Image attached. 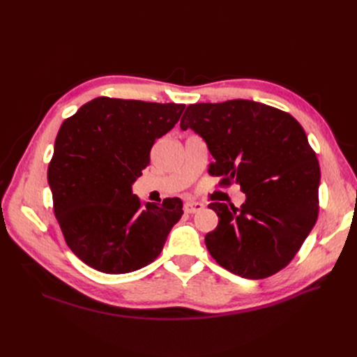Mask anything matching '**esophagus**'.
Returning a JSON list of instances; mask_svg holds the SVG:
<instances>
[{
	"label": "esophagus",
	"instance_id": "34e87169",
	"mask_svg": "<svg viewBox=\"0 0 357 357\" xmlns=\"http://www.w3.org/2000/svg\"><path fill=\"white\" fill-rule=\"evenodd\" d=\"M204 208V204L201 202H186L185 204V211L189 213V214H193V213H198Z\"/></svg>",
	"mask_w": 357,
	"mask_h": 357
}]
</instances>
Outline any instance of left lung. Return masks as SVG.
Returning <instances> with one entry per match:
<instances>
[{
    "mask_svg": "<svg viewBox=\"0 0 357 357\" xmlns=\"http://www.w3.org/2000/svg\"><path fill=\"white\" fill-rule=\"evenodd\" d=\"M180 128L207 143L210 176L236 183L240 208L208 207L219 225L205 245L220 266L244 278H266L283 269L305 241L319 214L320 167L304 128L289 113L248 100L190 104Z\"/></svg>",
    "mask_w": 357,
    "mask_h": 357,
    "instance_id": "1",
    "label": "left lung"
}]
</instances>
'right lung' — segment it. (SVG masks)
<instances>
[{"instance_id": "add662e5", "label": "right lung", "mask_w": 357, "mask_h": 357, "mask_svg": "<svg viewBox=\"0 0 357 357\" xmlns=\"http://www.w3.org/2000/svg\"><path fill=\"white\" fill-rule=\"evenodd\" d=\"M185 104L100 96L59 128L47 169L53 211L71 252L105 274L152 264L183 214L180 198L143 204L132 183Z\"/></svg>"}]
</instances>
